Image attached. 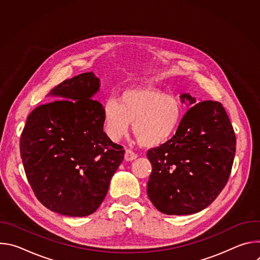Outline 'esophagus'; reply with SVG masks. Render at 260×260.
Returning a JSON list of instances; mask_svg holds the SVG:
<instances>
[{
	"instance_id": "34e87169",
	"label": "esophagus",
	"mask_w": 260,
	"mask_h": 260,
	"mask_svg": "<svg viewBox=\"0 0 260 260\" xmlns=\"http://www.w3.org/2000/svg\"><path fill=\"white\" fill-rule=\"evenodd\" d=\"M137 157H138V155H137L135 152H133L132 150H125L124 159H125L126 161H132V160L136 159Z\"/></svg>"
}]
</instances>
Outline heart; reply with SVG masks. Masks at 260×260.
<instances>
[{
  "instance_id": "b5f03b06",
  "label": "heart",
  "mask_w": 260,
  "mask_h": 260,
  "mask_svg": "<svg viewBox=\"0 0 260 260\" xmlns=\"http://www.w3.org/2000/svg\"><path fill=\"white\" fill-rule=\"evenodd\" d=\"M183 116L180 101L153 87H131L118 101L108 99L102 109L103 126L113 141L120 140L132 129L144 147L153 148L166 143L175 133Z\"/></svg>"
}]
</instances>
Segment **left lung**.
Here are the masks:
<instances>
[{"instance_id":"obj_1","label":"left lung","mask_w":260,"mask_h":260,"mask_svg":"<svg viewBox=\"0 0 260 260\" xmlns=\"http://www.w3.org/2000/svg\"><path fill=\"white\" fill-rule=\"evenodd\" d=\"M180 101L190 108L176 134L147 152L152 165L147 194L167 215H191L210 206L228 183L236 153L235 132L220 103H197L188 92Z\"/></svg>"}]
</instances>
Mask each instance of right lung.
Segmentation results:
<instances>
[{
  "label": "right lung",
  "mask_w": 260,
  "mask_h": 260,
  "mask_svg": "<svg viewBox=\"0 0 260 260\" xmlns=\"http://www.w3.org/2000/svg\"><path fill=\"white\" fill-rule=\"evenodd\" d=\"M101 80L93 72L50 90L51 103L28 115L20 155L37 199L71 217L92 214L103 203L124 150L103 131V106L93 100Z\"/></svg>",
  "instance_id": "add662e5"
}]
</instances>
